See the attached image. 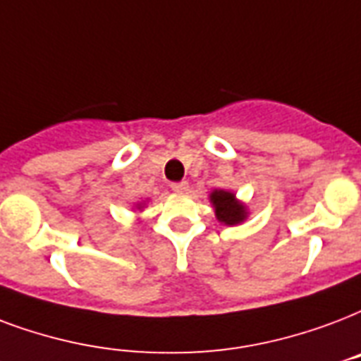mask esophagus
<instances>
[{"mask_svg": "<svg viewBox=\"0 0 361 361\" xmlns=\"http://www.w3.org/2000/svg\"><path fill=\"white\" fill-rule=\"evenodd\" d=\"M170 187H172V191L176 192H185L187 189H189V183H187V181H174Z\"/></svg>", "mask_w": 361, "mask_h": 361, "instance_id": "obj_1", "label": "esophagus"}]
</instances>
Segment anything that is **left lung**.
I'll return each instance as SVG.
<instances>
[{"mask_svg": "<svg viewBox=\"0 0 361 361\" xmlns=\"http://www.w3.org/2000/svg\"><path fill=\"white\" fill-rule=\"evenodd\" d=\"M212 202L216 206V216L219 221L227 225L240 224L246 217L244 206H240L235 200V195L229 191H214L212 192Z\"/></svg>", "mask_w": 361, "mask_h": 361, "instance_id": "obj_1", "label": "left lung"}]
</instances>
